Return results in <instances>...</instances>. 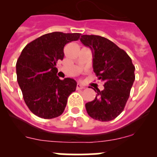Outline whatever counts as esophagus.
<instances>
[{
	"instance_id": "1",
	"label": "esophagus",
	"mask_w": 157,
	"mask_h": 157,
	"mask_svg": "<svg viewBox=\"0 0 157 157\" xmlns=\"http://www.w3.org/2000/svg\"><path fill=\"white\" fill-rule=\"evenodd\" d=\"M84 88V86H83L82 84H80V83H77V90H82V89Z\"/></svg>"
}]
</instances>
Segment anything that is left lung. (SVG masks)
Masks as SVG:
<instances>
[{"instance_id":"8db88e82","label":"left lung","mask_w":157,"mask_h":157,"mask_svg":"<svg viewBox=\"0 0 157 157\" xmlns=\"http://www.w3.org/2000/svg\"><path fill=\"white\" fill-rule=\"evenodd\" d=\"M80 42L93 54V68L104 90L97 92L94 100L86 103V112L93 119L113 120L124 110L135 80L131 58L123 49L106 38L95 35L81 36Z\"/></svg>"}]
</instances>
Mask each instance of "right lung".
Returning <instances> with one entry per match:
<instances>
[{"label":"right lung","instance_id":"1","mask_svg":"<svg viewBox=\"0 0 157 157\" xmlns=\"http://www.w3.org/2000/svg\"><path fill=\"white\" fill-rule=\"evenodd\" d=\"M80 33L54 32L27 44L17 61V82L29 110L38 117L51 119L64 112L67 98L76 90L71 78L60 80L56 63L63 60L64 47L78 40Z\"/></svg>","mask_w":157,"mask_h":157}]
</instances>
